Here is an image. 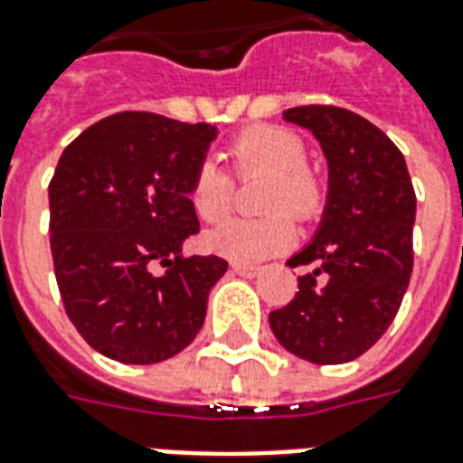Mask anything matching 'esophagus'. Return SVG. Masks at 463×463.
<instances>
[{
  "label": "esophagus",
  "instance_id": "esophagus-1",
  "mask_svg": "<svg viewBox=\"0 0 463 463\" xmlns=\"http://www.w3.org/2000/svg\"><path fill=\"white\" fill-rule=\"evenodd\" d=\"M232 267V271H235V274H240V277H257V274H260V271H262V267H257V264H240V262H235V264H231Z\"/></svg>",
  "mask_w": 463,
  "mask_h": 463
}]
</instances>
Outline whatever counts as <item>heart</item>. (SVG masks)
<instances>
[{"instance_id": "obj_1", "label": "heart", "mask_w": 463, "mask_h": 463, "mask_svg": "<svg viewBox=\"0 0 463 463\" xmlns=\"http://www.w3.org/2000/svg\"><path fill=\"white\" fill-rule=\"evenodd\" d=\"M228 162L240 179L267 175L262 208L271 211L262 218H231L203 235V245L232 262H257L287 250L294 240V218L310 221L323 211L326 189L316 169L306 165V146L294 130L281 126H250L228 143ZM231 175L213 160L196 165L189 184V203L194 213L216 223L231 211Z\"/></svg>"}]
</instances>
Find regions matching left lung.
Returning <instances> with one entry per match:
<instances>
[{
    "label": "left lung",
    "instance_id": "1",
    "mask_svg": "<svg viewBox=\"0 0 463 463\" xmlns=\"http://www.w3.org/2000/svg\"><path fill=\"white\" fill-rule=\"evenodd\" d=\"M284 118L317 137L327 157V203L316 238L288 260L294 301L269 313L281 347L313 364L364 354L393 323L412 274L415 189L393 140L340 106H296Z\"/></svg>",
    "mask_w": 463,
    "mask_h": 463
}]
</instances>
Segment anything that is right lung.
Here are the masks:
<instances>
[{"label": "right lung", "mask_w": 463, "mask_h": 463, "mask_svg": "<svg viewBox=\"0 0 463 463\" xmlns=\"http://www.w3.org/2000/svg\"><path fill=\"white\" fill-rule=\"evenodd\" d=\"M211 123L150 111L106 116L60 155L48 186L51 252L67 317L87 345L123 364L175 357L203 326L223 257H184L199 232L194 169Z\"/></svg>", "instance_id": "1"}]
</instances>
